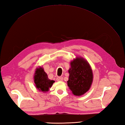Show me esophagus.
Listing matches in <instances>:
<instances>
[{
	"instance_id": "1",
	"label": "esophagus",
	"mask_w": 125,
	"mask_h": 125,
	"mask_svg": "<svg viewBox=\"0 0 125 125\" xmlns=\"http://www.w3.org/2000/svg\"><path fill=\"white\" fill-rule=\"evenodd\" d=\"M57 81H62L63 80V77H58L57 78Z\"/></svg>"
}]
</instances>
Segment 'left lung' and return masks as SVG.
I'll return each instance as SVG.
<instances>
[{"label": "left lung", "instance_id": "8db88e82", "mask_svg": "<svg viewBox=\"0 0 125 125\" xmlns=\"http://www.w3.org/2000/svg\"><path fill=\"white\" fill-rule=\"evenodd\" d=\"M68 72V86L75 95L81 96L88 91L93 81V73L89 63L81 57L71 61Z\"/></svg>", "mask_w": 125, "mask_h": 125}]
</instances>
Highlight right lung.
I'll return each mask as SVG.
<instances>
[{
	"mask_svg": "<svg viewBox=\"0 0 125 125\" xmlns=\"http://www.w3.org/2000/svg\"><path fill=\"white\" fill-rule=\"evenodd\" d=\"M34 81L35 86L39 91L46 92L48 91L55 81L48 78L47 74L44 72L43 68L39 67L35 70L34 76Z\"/></svg>",
	"mask_w": 125,
	"mask_h": 125,
	"instance_id": "right-lung-1",
	"label": "right lung"
}]
</instances>
